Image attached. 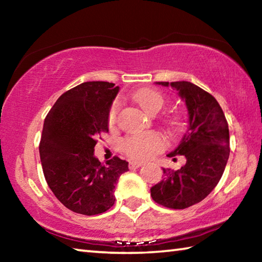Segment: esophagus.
I'll list each match as a JSON object with an SVG mask.
<instances>
[{"mask_svg": "<svg viewBox=\"0 0 262 262\" xmlns=\"http://www.w3.org/2000/svg\"><path fill=\"white\" fill-rule=\"evenodd\" d=\"M142 165H143V163H141V162H129L130 170H134V168H139Z\"/></svg>", "mask_w": 262, "mask_h": 262, "instance_id": "34e87169", "label": "esophagus"}]
</instances>
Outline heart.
Masks as SVG:
<instances>
[{
  "mask_svg": "<svg viewBox=\"0 0 262 262\" xmlns=\"http://www.w3.org/2000/svg\"><path fill=\"white\" fill-rule=\"evenodd\" d=\"M133 98L149 114L157 113L164 105V96L151 88H144L136 91ZM118 111L119 104L115 103L111 107L108 113V122L111 125H113L117 120ZM164 145H165V141L162 135L155 132H147L128 136L123 141L122 149L130 158L145 161V159L152 157L159 150H162Z\"/></svg>",
  "mask_w": 262,
  "mask_h": 262,
  "instance_id": "b5f03b06",
  "label": "heart"
}]
</instances>
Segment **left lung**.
<instances>
[{
	"label": "left lung",
	"instance_id": "8db88e82",
	"mask_svg": "<svg viewBox=\"0 0 262 262\" xmlns=\"http://www.w3.org/2000/svg\"><path fill=\"white\" fill-rule=\"evenodd\" d=\"M178 91L188 111V129L167 157L183 155L179 170L164 168V178L150 192L155 202L185 209L202 201L219 184L230 155L229 126L223 110L210 94L186 81L156 82Z\"/></svg>",
	"mask_w": 262,
	"mask_h": 262
}]
</instances>
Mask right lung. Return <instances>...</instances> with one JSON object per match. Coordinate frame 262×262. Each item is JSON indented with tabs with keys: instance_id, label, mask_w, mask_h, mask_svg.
I'll return each mask as SVG.
<instances>
[{
	"instance_id": "obj_1",
	"label": "right lung",
	"mask_w": 262,
	"mask_h": 262,
	"mask_svg": "<svg viewBox=\"0 0 262 262\" xmlns=\"http://www.w3.org/2000/svg\"><path fill=\"white\" fill-rule=\"evenodd\" d=\"M84 82L70 89L45 118L39 154L48 186L74 212L98 215L114 205V188L128 162L113 157L103 165L95 157L96 137L108 132V113L119 86Z\"/></svg>"
}]
</instances>
